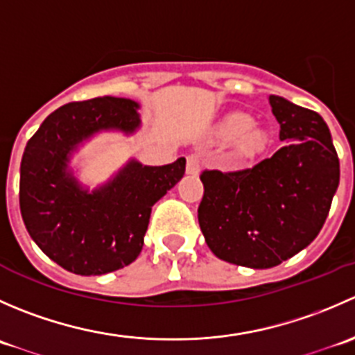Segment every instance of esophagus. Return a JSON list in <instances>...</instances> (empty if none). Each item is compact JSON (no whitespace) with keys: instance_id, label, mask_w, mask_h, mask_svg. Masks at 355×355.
<instances>
[{"instance_id":"1","label":"esophagus","mask_w":355,"mask_h":355,"mask_svg":"<svg viewBox=\"0 0 355 355\" xmlns=\"http://www.w3.org/2000/svg\"><path fill=\"white\" fill-rule=\"evenodd\" d=\"M187 173L189 175H199L200 171V157L198 155H191L187 157Z\"/></svg>"}]
</instances>
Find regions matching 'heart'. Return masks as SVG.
I'll return each instance as SVG.
<instances>
[{
  "label": "heart",
  "instance_id": "b5f03b06",
  "mask_svg": "<svg viewBox=\"0 0 355 355\" xmlns=\"http://www.w3.org/2000/svg\"><path fill=\"white\" fill-rule=\"evenodd\" d=\"M254 128V120L247 114L237 113L228 116L227 120L221 123L220 135L225 141H241ZM264 146V135L261 132H254L252 135L245 139L244 142V153L245 155H256L263 149Z\"/></svg>",
  "mask_w": 355,
  "mask_h": 355
}]
</instances>
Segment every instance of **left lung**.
I'll list each match as a JSON object with an SVG mask.
<instances>
[{
  "instance_id": "left-lung-1",
  "label": "left lung",
  "mask_w": 355,
  "mask_h": 355,
  "mask_svg": "<svg viewBox=\"0 0 355 355\" xmlns=\"http://www.w3.org/2000/svg\"><path fill=\"white\" fill-rule=\"evenodd\" d=\"M270 105L287 144L254 166L200 175L198 218L207 247L254 270L278 266L318 237L340 182L323 118L280 96L271 94Z\"/></svg>"
}]
</instances>
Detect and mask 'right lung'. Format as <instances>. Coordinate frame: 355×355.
<instances>
[{"label":"right lung","instance_id":"add662e5","mask_svg":"<svg viewBox=\"0 0 355 355\" xmlns=\"http://www.w3.org/2000/svg\"><path fill=\"white\" fill-rule=\"evenodd\" d=\"M139 103L94 98L53 111L25 146L20 213L39 249L75 275H106L128 266L144 245L153 206L185 173V157L163 166L130 159L94 191L77 180L71 156L101 132L141 128Z\"/></svg>","mask_w":355,"mask_h":355}]
</instances>
